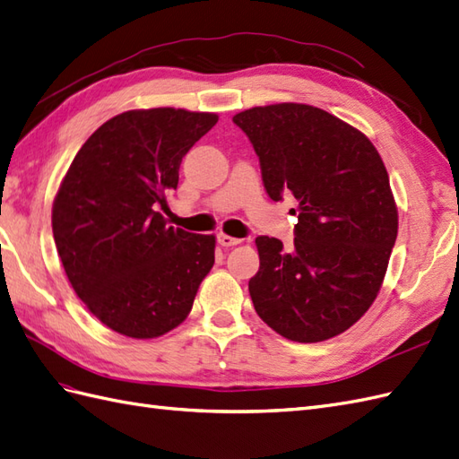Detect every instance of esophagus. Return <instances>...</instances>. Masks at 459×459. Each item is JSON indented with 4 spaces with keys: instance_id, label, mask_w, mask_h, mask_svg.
Here are the masks:
<instances>
[{
    "instance_id": "esophagus-1",
    "label": "esophagus",
    "mask_w": 459,
    "mask_h": 459,
    "mask_svg": "<svg viewBox=\"0 0 459 459\" xmlns=\"http://www.w3.org/2000/svg\"><path fill=\"white\" fill-rule=\"evenodd\" d=\"M217 242L222 246V248H230V246H237V244H240V240H238V238L229 237V234H219V237H217Z\"/></svg>"
}]
</instances>
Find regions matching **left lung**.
Listing matches in <instances>:
<instances>
[{
    "label": "left lung",
    "mask_w": 459,
    "mask_h": 459,
    "mask_svg": "<svg viewBox=\"0 0 459 459\" xmlns=\"http://www.w3.org/2000/svg\"><path fill=\"white\" fill-rule=\"evenodd\" d=\"M260 157L273 202H299L295 248L257 237L248 283L257 316L290 342L318 343L357 324L378 297L397 238V205L380 152L357 127L310 104L232 117Z\"/></svg>",
    "instance_id": "left-lung-1"
}]
</instances>
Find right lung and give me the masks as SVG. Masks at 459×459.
Segmentation results:
<instances>
[{"label": "right lung", "instance_id": "1", "mask_svg": "<svg viewBox=\"0 0 459 459\" xmlns=\"http://www.w3.org/2000/svg\"><path fill=\"white\" fill-rule=\"evenodd\" d=\"M217 120L184 108L127 110L69 164L52 205L54 242L77 297L116 333L152 339L174 330L215 264L213 234L169 227L157 207Z\"/></svg>", "mask_w": 459, "mask_h": 459}]
</instances>
